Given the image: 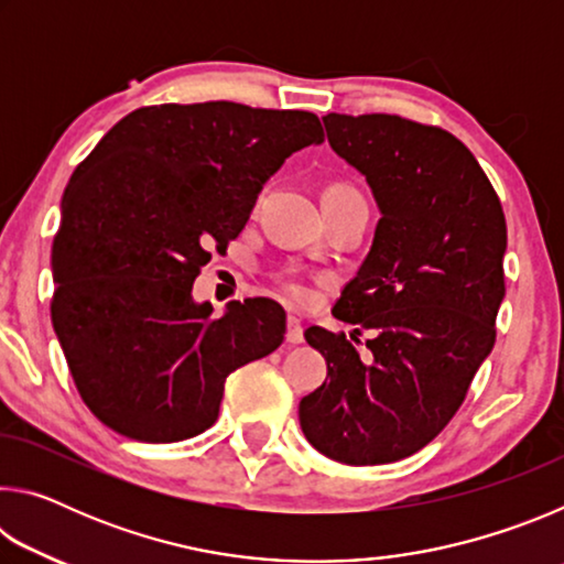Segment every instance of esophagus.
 Here are the masks:
<instances>
[{"instance_id":"obj_1","label":"esophagus","mask_w":564,"mask_h":564,"mask_svg":"<svg viewBox=\"0 0 564 564\" xmlns=\"http://www.w3.org/2000/svg\"><path fill=\"white\" fill-rule=\"evenodd\" d=\"M285 340H289L291 346H299V343H303V323L299 318L289 316V321H285Z\"/></svg>"}]
</instances>
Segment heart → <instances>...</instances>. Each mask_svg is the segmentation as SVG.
Returning <instances> with one entry per match:
<instances>
[{
  "label": "heart",
  "mask_w": 564,
  "mask_h": 564,
  "mask_svg": "<svg viewBox=\"0 0 564 564\" xmlns=\"http://www.w3.org/2000/svg\"><path fill=\"white\" fill-rule=\"evenodd\" d=\"M328 191H350V188H348V186H330ZM285 293H289L291 299H293V301H299V303L308 301V291H305L301 283H293V281H289V283H285Z\"/></svg>",
  "instance_id": "heart-1"
}]
</instances>
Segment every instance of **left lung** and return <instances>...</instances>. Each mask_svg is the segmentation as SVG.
Masks as SVG:
<instances>
[{
  "label": "left lung",
  "instance_id": "obj_1",
  "mask_svg": "<svg viewBox=\"0 0 564 564\" xmlns=\"http://www.w3.org/2000/svg\"><path fill=\"white\" fill-rule=\"evenodd\" d=\"M323 123L380 212L368 256L333 305L373 338L360 358L346 333L305 330L330 378L301 400V431L330 460L395 463L451 423L490 356L508 228L488 176L453 133L390 113H328Z\"/></svg>",
  "mask_w": 564,
  "mask_h": 564
}]
</instances>
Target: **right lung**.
<instances>
[{
    "label": "right lung",
    "mask_w": 564,
    "mask_h": 564,
    "mask_svg": "<svg viewBox=\"0 0 564 564\" xmlns=\"http://www.w3.org/2000/svg\"><path fill=\"white\" fill-rule=\"evenodd\" d=\"M311 144H323L311 111L161 104L123 117L76 166L52 246V323L104 425L141 443L204 433L226 378L281 346L273 301H231L214 318L191 289L265 181Z\"/></svg>",
    "instance_id": "right-lung-1"
}]
</instances>
